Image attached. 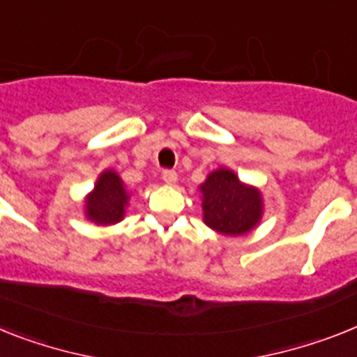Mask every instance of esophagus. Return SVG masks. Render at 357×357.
Wrapping results in <instances>:
<instances>
[{
  "label": "esophagus",
  "mask_w": 357,
  "mask_h": 357,
  "mask_svg": "<svg viewBox=\"0 0 357 357\" xmlns=\"http://www.w3.org/2000/svg\"><path fill=\"white\" fill-rule=\"evenodd\" d=\"M162 181L166 182V184L173 185L176 182V173L173 169H166V172H162Z\"/></svg>",
  "instance_id": "1"
}]
</instances>
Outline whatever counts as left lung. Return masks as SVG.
Listing matches in <instances>:
<instances>
[{
  "mask_svg": "<svg viewBox=\"0 0 357 357\" xmlns=\"http://www.w3.org/2000/svg\"><path fill=\"white\" fill-rule=\"evenodd\" d=\"M204 222L222 235L248 234L263 217V197L253 185L243 184L231 169L219 167L200 184Z\"/></svg>",
  "mask_w": 357,
  "mask_h": 357,
  "instance_id": "left-lung-1",
  "label": "left lung"
}]
</instances>
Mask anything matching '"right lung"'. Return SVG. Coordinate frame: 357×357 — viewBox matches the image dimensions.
I'll list each match as a JSON object with an SVG mask.
<instances>
[{"label": "right lung", "instance_id": "obj_1", "mask_svg": "<svg viewBox=\"0 0 357 357\" xmlns=\"http://www.w3.org/2000/svg\"><path fill=\"white\" fill-rule=\"evenodd\" d=\"M129 195L123 182L113 169L98 176L94 190L85 199V217L94 225H116L126 215Z\"/></svg>", "mask_w": 357, "mask_h": 357}]
</instances>
